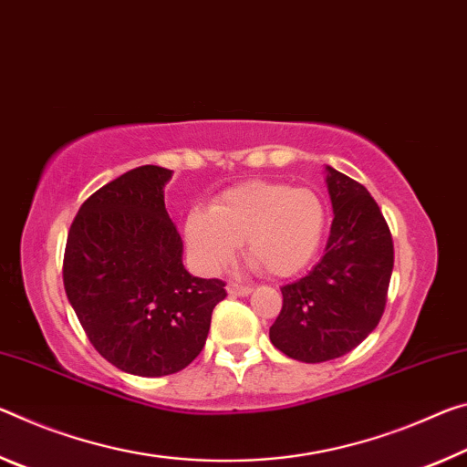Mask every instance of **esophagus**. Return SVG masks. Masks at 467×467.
<instances>
[{
    "instance_id": "1",
    "label": "esophagus",
    "mask_w": 467,
    "mask_h": 467,
    "mask_svg": "<svg viewBox=\"0 0 467 467\" xmlns=\"http://www.w3.org/2000/svg\"><path fill=\"white\" fill-rule=\"evenodd\" d=\"M227 294L234 296V297H244V296H250L252 294V287L248 285H238V284H227Z\"/></svg>"
}]
</instances>
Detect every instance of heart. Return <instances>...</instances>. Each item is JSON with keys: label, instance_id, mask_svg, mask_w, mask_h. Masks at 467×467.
<instances>
[{"label": "heart", "instance_id": "obj_1", "mask_svg": "<svg viewBox=\"0 0 467 467\" xmlns=\"http://www.w3.org/2000/svg\"><path fill=\"white\" fill-rule=\"evenodd\" d=\"M325 227L327 209L315 190L256 180L225 190L209 211H190L183 242L201 273L223 269L244 244L252 265L269 277L285 279L312 263Z\"/></svg>", "mask_w": 467, "mask_h": 467}]
</instances>
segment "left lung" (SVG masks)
<instances>
[{
  "label": "left lung",
  "instance_id": "left-lung-1",
  "mask_svg": "<svg viewBox=\"0 0 467 467\" xmlns=\"http://www.w3.org/2000/svg\"><path fill=\"white\" fill-rule=\"evenodd\" d=\"M333 223L325 254L306 277L281 287L284 306L271 343L297 362L318 364L360 346L383 317L393 240L362 183L325 167Z\"/></svg>",
  "mask_w": 467,
  "mask_h": 467
}]
</instances>
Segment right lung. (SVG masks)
<instances>
[{"instance_id": "1", "label": "right lung", "mask_w": 467, "mask_h": 467, "mask_svg": "<svg viewBox=\"0 0 467 467\" xmlns=\"http://www.w3.org/2000/svg\"><path fill=\"white\" fill-rule=\"evenodd\" d=\"M171 170L142 165L99 188L67 234L64 287L107 362L136 377L180 372L201 354L219 279L194 277L165 209Z\"/></svg>"}]
</instances>
